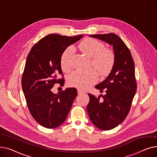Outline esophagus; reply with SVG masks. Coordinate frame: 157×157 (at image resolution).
Returning a JSON list of instances; mask_svg holds the SVG:
<instances>
[{"label":"esophagus","mask_w":157,"mask_h":157,"mask_svg":"<svg viewBox=\"0 0 157 157\" xmlns=\"http://www.w3.org/2000/svg\"><path fill=\"white\" fill-rule=\"evenodd\" d=\"M78 94H83L84 92L83 91V90H81V89H78Z\"/></svg>","instance_id":"obj_1"}]
</instances>
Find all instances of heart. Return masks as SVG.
Here are the masks:
<instances>
[{
    "mask_svg": "<svg viewBox=\"0 0 157 157\" xmlns=\"http://www.w3.org/2000/svg\"><path fill=\"white\" fill-rule=\"evenodd\" d=\"M80 51L91 58L93 67L101 75L108 74L114 65L115 55L109 48H105L104 44L92 38L84 39L78 45ZM74 48L69 47L65 49L61 56L60 65L62 70L69 72L72 67ZM97 80L96 72L92 69L87 71H76L74 72L68 79V83L72 86L85 90L92 86Z\"/></svg>",
    "mask_w": 157,
    "mask_h": 157,
    "instance_id": "1",
    "label": "heart"
}]
</instances>
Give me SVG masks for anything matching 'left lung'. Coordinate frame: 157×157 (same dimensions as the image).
I'll list each match as a JSON object with an SVG mask.
<instances>
[{"mask_svg": "<svg viewBox=\"0 0 157 157\" xmlns=\"http://www.w3.org/2000/svg\"><path fill=\"white\" fill-rule=\"evenodd\" d=\"M113 47L115 61L108 77L95 88L106 94L101 97L88 94L87 111L93 124L102 130L120 125L129 113L137 90L134 62L129 49L117 34H94Z\"/></svg>", "mask_w": 157, "mask_h": 157, "instance_id": "1", "label": "left lung"}]
</instances>
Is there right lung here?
Returning a JSON list of instances; mask_svg holds the SVG:
<instances>
[{"instance_id": "1", "label": "right lung", "mask_w": 157, "mask_h": 157, "mask_svg": "<svg viewBox=\"0 0 157 157\" xmlns=\"http://www.w3.org/2000/svg\"><path fill=\"white\" fill-rule=\"evenodd\" d=\"M83 36L49 34L33 46L27 56L21 78L23 92L32 117L45 128H53L62 124L78 95L75 88H66L57 94L52 88L56 83L64 85L62 54ZM58 74L63 78L58 79Z\"/></svg>"}]
</instances>
